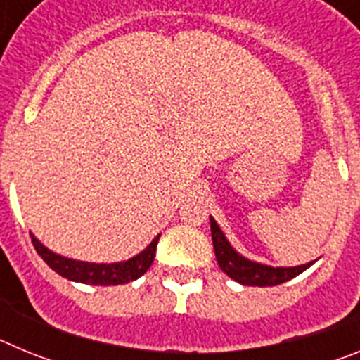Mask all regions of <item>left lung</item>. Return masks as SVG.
<instances>
[{"label": "left lung", "instance_id": "1", "mask_svg": "<svg viewBox=\"0 0 360 360\" xmlns=\"http://www.w3.org/2000/svg\"><path fill=\"white\" fill-rule=\"evenodd\" d=\"M211 232H212V245H214V254L218 259L219 269L224 270L229 278L234 281L247 285V287H276L288 279L295 278L301 272L308 269L314 262L299 266H269L262 263L250 262L247 257L240 256L236 250L232 249L227 241L221 229L218 227L214 219L211 218Z\"/></svg>", "mask_w": 360, "mask_h": 360}]
</instances>
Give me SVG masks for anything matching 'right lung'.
<instances>
[{"label":"right lung","mask_w":360,"mask_h":360,"mask_svg":"<svg viewBox=\"0 0 360 360\" xmlns=\"http://www.w3.org/2000/svg\"><path fill=\"white\" fill-rule=\"evenodd\" d=\"M32 236V243L36 247L37 254L43 257V262L56 270L57 274L63 278L70 279V281H79L84 285H101V287H110V285H124V283L135 281L141 278L142 274L148 272L151 266L153 259H155V252H157V245L160 240L158 234L151 243L148 245V249L142 250L141 254H136L135 257L128 259L122 263H84V262H75V259H68L59 254L49 250L44 245Z\"/></svg>","instance_id":"1"}]
</instances>
